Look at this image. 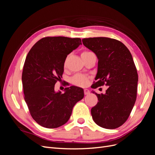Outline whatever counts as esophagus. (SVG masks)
Segmentation results:
<instances>
[{"label":"esophagus","instance_id":"1","mask_svg":"<svg viewBox=\"0 0 155 155\" xmlns=\"http://www.w3.org/2000/svg\"><path fill=\"white\" fill-rule=\"evenodd\" d=\"M84 94H85V95H88L90 94V91H89L88 89H85V90H84Z\"/></svg>","mask_w":155,"mask_h":155}]
</instances>
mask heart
Returning <instances> with one entry per match:
<instances>
[{"label":"heart","mask_w":155,"mask_h":155,"mask_svg":"<svg viewBox=\"0 0 155 155\" xmlns=\"http://www.w3.org/2000/svg\"><path fill=\"white\" fill-rule=\"evenodd\" d=\"M92 52L90 51H83L81 53V57L83 59L87 58L88 55H90ZM67 65V58L64 60L63 66L64 67H66ZM89 79L90 77L85 74H78L74 75V76L71 79V82L73 85L81 87H85L88 85L89 82Z\"/></svg>","instance_id":"b5f03b06"}]
</instances>
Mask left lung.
Instances as JSON below:
<instances>
[{
    "instance_id": "1",
    "label": "left lung",
    "mask_w": 155,
    "mask_h": 155,
    "mask_svg": "<svg viewBox=\"0 0 155 155\" xmlns=\"http://www.w3.org/2000/svg\"><path fill=\"white\" fill-rule=\"evenodd\" d=\"M82 41L98 59L92 88L109 86L104 94L93 92L99 101L91 109L93 120L103 128H118L128 119L137 100L138 77L132 55L114 39L90 37Z\"/></svg>"
}]
</instances>
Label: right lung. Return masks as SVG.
<instances>
[{
	"mask_svg": "<svg viewBox=\"0 0 155 155\" xmlns=\"http://www.w3.org/2000/svg\"><path fill=\"white\" fill-rule=\"evenodd\" d=\"M81 45L80 38L46 37L32 46L23 67L25 100L36 122L48 129L66 124L73 107L84 97L83 89L75 86L55 92V84L62 78L67 55Z\"/></svg>",
	"mask_w": 155,
	"mask_h": 155,
	"instance_id": "obj_1",
	"label": "right lung"
}]
</instances>
